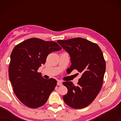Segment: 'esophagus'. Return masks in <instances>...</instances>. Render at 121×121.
<instances>
[{"mask_svg": "<svg viewBox=\"0 0 121 121\" xmlns=\"http://www.w3.org/2000/svg\"><path fill=\"white\" fill-rule=\"evenodd\" d=\"M57 85H59V86H61L62 85V82H61L60 80H58L57 82Z\"/></svg>", "mask_w": 121, "mask_h": 121, "instance_id": "1", "label": "esophagus"}]
</instances>
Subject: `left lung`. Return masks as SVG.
<instances>
[{"instance_id":"8db88e82","label":"left lung","mask_w":121,"mask_h":121,"mask_svg":"<svg viewBox=\"0 0 121 121\" xmlns=\"http://www.w3.org/2000/svg\"><path fill=\"white\" fill-rule=\"evenodd\" d=\"M57 43L69 54V71L77 69L82 74L77 85L72 82H63L68 89L63 99L72 108H84L95 100L102 86L106 63L102 51L97 44L80 37Z\"/></svg>"}]
</instances>
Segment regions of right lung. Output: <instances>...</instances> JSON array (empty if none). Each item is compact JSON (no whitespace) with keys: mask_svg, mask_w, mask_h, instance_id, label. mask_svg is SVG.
Instances as JSON below:
<instances>
[{"mask_svg":"<svg viewBox=\"0 0 121 121\" xmlns=\"http://www.w3.org/2000/svg\"><path fill=\"white\" fill-rule=\"evenodd\" d=\"M53 41L32 38L14 48L10 56L9 77L14 93L19 100L32 108L42 106L54 90L57 81L45 79L37 73L51 52L60 50Z\"/></svg>","mask_w":121,"mask_h":121,"instance_id":"right-lung-1","label":"right lung"}]
</instances>
